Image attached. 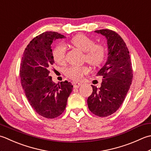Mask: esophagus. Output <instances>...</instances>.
Wrapping results in <instances>:
<instances>
[{
    "instance_id": "1",
    "label": "esophagus",
    "mask_w": 151,
    "mask_h": 151,
    "mask_svg": "<svg viewBox=\"0 0 151 151\" xmlns=\"http://www.w3.org/2000/svg\"><path fill=\"white\" fill-rule=\"evenodd\" d=\"M82 85L81 83H79V82H73V87L74 88H79L80 86Z\"/></svg>"
}]
</instances>
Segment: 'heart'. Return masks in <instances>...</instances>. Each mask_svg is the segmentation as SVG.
Wrapping results in <instances>:
<instances>
[{"mask_svg":"<svg viewBox=\"0 0 151 151\" xmlns=\"http://www.w3.org/2000/svg\"><path fill=\"white\" fill-rule=\"evenodd\" d=\"M71 44L79 50L85 52L84 60L92 66H96L103 62L106 57L105 47L100 44H95L90 37L83 34H79L71 40ZM66 47L60 43L57 44L53 50L54 60L59 64L66 61ZM89 72L87 66H70L65 70V75L72 80H80Z\"/></svg>","mask_w":151,"mask_h":151,"instance_id":"b5f03b06","label":"heart"}]
</instances>
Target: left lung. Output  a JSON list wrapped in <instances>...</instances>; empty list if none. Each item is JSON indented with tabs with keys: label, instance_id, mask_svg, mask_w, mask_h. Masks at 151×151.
Wrapping results in <instances>:
<instances>
[{
	"label": "left lung",
	"instance_id": "obj_1",
	"mask_svg": "<svg viewBox=\"0 0 151 151\" xmlns=\"http://www.w3.org/2000/svg\"><path fill=\"white\" fill-rule=\"evenodd\" d=\"M105 36L108 45V58L97 76H102L101 87L92 85L93 93L87 99L89 110L97 116L112 115L124 100L133 78L128 49L119 34L109 29L95 31Z\"/></svg>",
	"mask_w": 151,
	"mask_h": 151
}]
</instances>
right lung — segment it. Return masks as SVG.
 Wrapping results in <instances>:
<instances>
[{
  "mask_svg": "<svg viewBox=\"0 0 151 151\" xmlns=\"http://www.w3.org/2000/svg\"><path fill=\"white\" fill-rule=\"evenodd\" d=\"M64 36L56 32H45L30 42L24 51L19 76L30 106L44 117L54 119L65 110L73 85L67 81L55 83L50 76L54 63L51 44Z\"/></svg>",
  "mask_w": 151,
  "mask_h": 151,
  "instance_id": "obj_1",
  "label": "right lung"
}]
</instances>
